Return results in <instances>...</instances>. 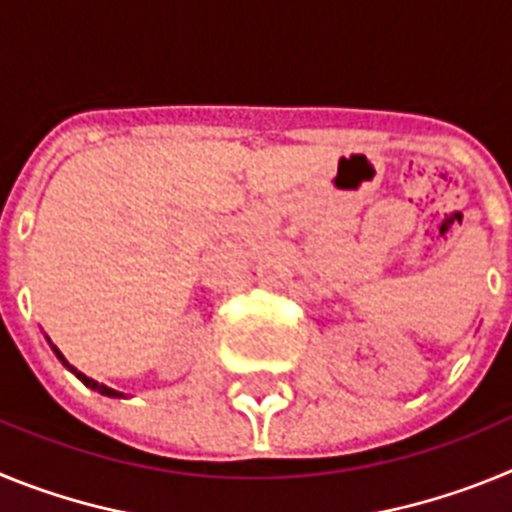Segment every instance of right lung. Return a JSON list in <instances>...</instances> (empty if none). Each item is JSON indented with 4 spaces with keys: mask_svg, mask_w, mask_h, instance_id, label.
Instances as JSON below:
<instances>
[{
    "mask_svg": "<svg viewBox=\"0 0 512 512\" xmlns=\"http://www.w3.org/2000/svg\"><path fill=\"white\" fill-rule=\"evenodd\" d=\"M51 348H53V354H56V356H58V361H61V364H63V366H66V369H69V372H74V374H76V377H79V379H81V382L87 384L89 390H97V392H99V395H107V397H125V395H122V392H117V390H112V387H107V384H99V382H94V379H92V377H87V374H81V372H79V369H76V366H71V364H69V361H66V356H63V354H61V351H58V348H56V346H53V343H51Z\"/></svg>",
    "mask_w": 512,
    "mask_h": 512,
    "instance_id": "1",
    "label": "right lung"
}]
</instances>
